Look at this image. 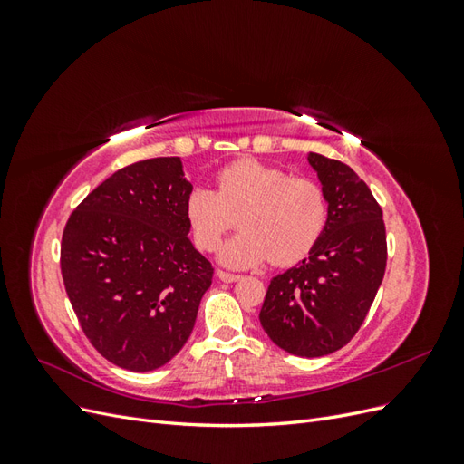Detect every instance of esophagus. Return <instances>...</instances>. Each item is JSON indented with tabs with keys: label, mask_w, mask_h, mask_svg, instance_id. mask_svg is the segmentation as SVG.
<instances>
[{
	"label": "esophagus",
	"mask_w": 464,
	"mask_h": 464,
	"mask_svg": "<svg viewBox=\"0 0 464 464\" xmlns=\"http://www.w3.org/2000/svg\"><path fill=\"white\" fill-rule=\"evenodd\" d=\"M217 276L222 280V283H236V280H240V278H242L240 275H236V273H227V271H222V269H218V271H217Z\"/></svg>",
	"instance_id": "obj_1"
}]
</instances>
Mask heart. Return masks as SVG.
Masks as SVG:
<instances>
[{
  "label": "heart",
  "mask_w": 464,
  "mask_h": 464,
  "mask_svg": "<svg viewBox=\"0 0 464 464\" xmlns=\"http://www.w3.org/2000/svg\"><path fill=\"white\" fill-rule=\"evenodd\" d=\"M186 218L195 246L203 251L217 247L237 218L242 232L220 249L227 265L249 266L269 259L288 266L310 256L321 240L329 199L312 178L240 159L218 170L215 191L198 188L188 195Z\"/></svg>",
  "instance_id": "heart-1"
}]
</instances>
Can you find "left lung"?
Here are the masks:
<instances>
[{"label": "left lung", "mask_w": 464, "mask_h": 464, "mask_svg": "<svg viewBox=\"0 0 464 464\" xmlns=\"http://www.w3.org/2000/svg\"><path fill=\"white\" fill-rule=\"evenodd\" d=\"M329 199V222L310 257L271 280L259 312L269 339L286 353L317 358L353 341L387 265L382 207L341 160L310 152Z\"/></svg>", "instance_id": "8db88e82"}]
</instances>
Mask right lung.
Segmentation results:
<instances>
[{
    "label": "right lung",
    "instance_id": "1",
    "mask_svg": "<svg viewBox=\"0 0 464 464\" xmlns=\"http://www.w3.org/2000/svg\"><path fill=\"white\" fill-rule=\"evenodd\" d=\"M191 189L178 157L135 162L92 189L63 228L69 302L91 344L123 370L170 362L213 280L188 237Z\"/></svg>",
    "mask_w": 464,
    "mask_h": 464
}]
</instances>
